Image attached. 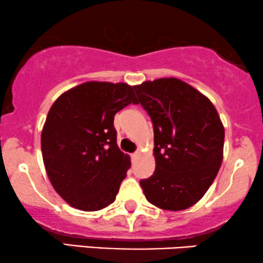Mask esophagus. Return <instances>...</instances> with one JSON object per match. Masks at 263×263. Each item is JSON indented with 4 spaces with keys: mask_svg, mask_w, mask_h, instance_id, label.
I'll return each mask as SVG.
<instances>
[{
    "mask_svg": "<svg viewBox=\"0 0 263 263\" xmlns=\"http://www.w3.org/2000/svg\"><path fill=\"white\" fill-rule=\"evenodd\" d=\"M139 155H141V152H139V151H137V152H135L134 153V154H132L131 156H132V159H136V158H138V156Z\"/></svg>",
    "mask_w": 263,
    "mask_h": 263,
    "instance_id": "34e87169",
    "label": "esophagus"
}]
</instances>
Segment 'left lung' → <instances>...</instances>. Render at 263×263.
Returning <instances> with one entry per match:
<instances>
[{"mask_svg": "<svg viewBox=\"0 0 263 263\" xmlns=\"http://www.w3.org/2000/svg\"><path fill=\"white\" fill-rule=\"evenodd\" d=\"M154 128L155 171L139 184L151 204L185 210L210 188L223 159L224 127L210 99L175 78L134 86Z\"/></svg>", "mask_w": 263, "mask_h": 263, "instance_id": "obj_1", "label": "left lung"}]
</instances>
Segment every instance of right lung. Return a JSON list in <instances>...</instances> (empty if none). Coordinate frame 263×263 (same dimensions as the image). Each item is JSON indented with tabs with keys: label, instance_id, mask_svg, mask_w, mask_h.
Returning a JSON list of instances; mask_svg holds the SVG:
<instances>
[{
	"label": "right lung",
	"instance_id": "obj_1",
	"mask_svg": "<svg viewBox=\"0 0 263 263\" xmlns=\"http://www.w3.org/2000/svg\"><path fill=\"white\" fill-rule=\"evenodd\" d=\"M137 104L134 87L124 82L88 81L59 96L41 134L43 164L64 200L82 211L114 202L131 166L116 144L114 116Z\"/></svg>",
	"mask_w": 263,
	"mask_h": 263
}]
</instances>
